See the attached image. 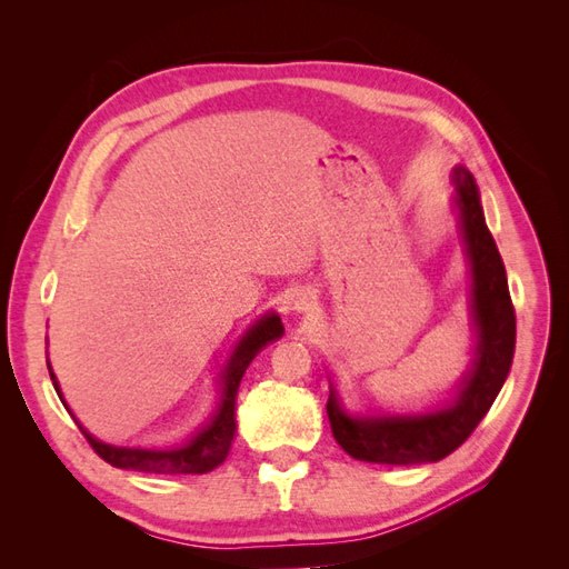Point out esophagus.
<instances>
[{
  "label": "esophagus",
  "mask_w": 569,
  "mask_h": 569,
  "mask_svg": "<svg viewBox=\"0 0 569 569\" xmlns=\"http://www.w3.org/2000/svg\"><path fill=\"white\" fill-rule=\"evenodd\" d=\"M318 306V295L313 289H299L297 291V299H295V308L301 313L306 311H313V308Z\"/></svg>",
  "instance_id": "34e87169"
}]
</instances>
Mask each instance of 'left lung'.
Listing matches in <instances>:
<instances>
[{
	"instance_id": "1",
	"label": "left lung",
	"mask_w": 569,
	"mask_h": 569,
	"mask_svg": "<svg viewBox=\"0 0 569 569\" xmlns=\"http://www.w3.org/2000/svg\"><path fill=\"white\" fill-rule=\"evenodd\" d=\"M456 206L472 272V316L477 349L451 403L420 416L353 418L330 391L327 418L337 443L356 460L422 465L453 453L487 416L510 372L515 353V308L501 253L481 213L479 189L468 168H453Z\"/></svg>"
}]
</instances>
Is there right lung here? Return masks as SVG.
Returning a JSON list of instances; mask_svg holds the SVG:
<instances>
[{"label":"right lung","mask_w":569,"mask_h":569,"mask_svg":"<svg viewBox=\"0 0 569 569\" xmlns=\"http://www.w3.org/2000/svg\"><path fill=\"white\" fill-rule=\"evenodd\" d=\"M284 332L282 320L278 313H268L261 320H258L251 330L242 337V341L237 343V349L232 351L226 370H222V391H220V401L218 408L211 416V420L206 422L199 432L187 439L180 446H173V449H128V446H111L94 439L88 429H84L80 422V432L84 439L90 441L94 453L99 458H104L111 462L113 468L120 470H134V472H151V475H203L216 470L218 465L228 458L230 446L234 439V401H237V389L239 382L249 368L256 353L263 347H268L270 341L280 339ZM49 377L54 382V389L59 393L61 403L66 406L57 375L51 372V366L47 360ZM68 410V406H66Z\"/></svg>","instance_id":"obj_1"}]
</instances>
